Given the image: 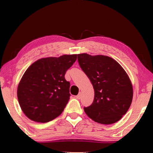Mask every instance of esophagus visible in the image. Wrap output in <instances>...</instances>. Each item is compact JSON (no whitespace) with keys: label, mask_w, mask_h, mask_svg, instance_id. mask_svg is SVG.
I'll return each instance as SVG.
<instances>
[{"label":"esophagus","mask_w":153,"mask_h":153,"mask_svg":"<svg viewBox=\"0 0 153 153\" xmlns=\"http://www.w3.org/2000/svg\"><path fill=\"white\" fill-rule=\"evenodd\" d=\"M81 93H79V95H76V97H76V99L79 100V99H80V98H81Z\"/></svg>","instance_id":"obj_1"}]
</instances>
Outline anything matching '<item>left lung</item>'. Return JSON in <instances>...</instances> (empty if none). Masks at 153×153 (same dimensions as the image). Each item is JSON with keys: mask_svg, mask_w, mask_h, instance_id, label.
<instances>
[{"mask_svg": "<svg viewBox=\"0 0 153 153\" xmlns=\"http://www.w3.org/2000/svg\"><path fill=\"white\" fill-rule=\"evenodd\" d=\"M78 62L95 91L91 106L84 107L87 116L100 124L118 122L131 104L130 79L120 64L108 56L78 54Z\"/></svg>", "mask_w": 153, "mask_h": 153, "instance_id": "1", "label": "left lung"}]
</instances>
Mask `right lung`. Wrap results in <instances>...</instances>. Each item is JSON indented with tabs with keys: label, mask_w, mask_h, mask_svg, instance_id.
<instances>
[{
	"label": "right lung",
	"mask_w": 153,
	"mask_h": 153,
	"mask_svg": "<svg viewBox=\"0 0 153 153\" xmlns=\"http://www.w3.org/2000/svg\"><path fill=\"white\" fill-rule=\"evenodd\" d=\"M76 58L72 54L41 58L27 69L18 85L17 97L29 119L47 123L62 114L70 97V83L65 74Z\"/></svg>",
	"instance_id": "right-lung-1"
}]
</instances>
